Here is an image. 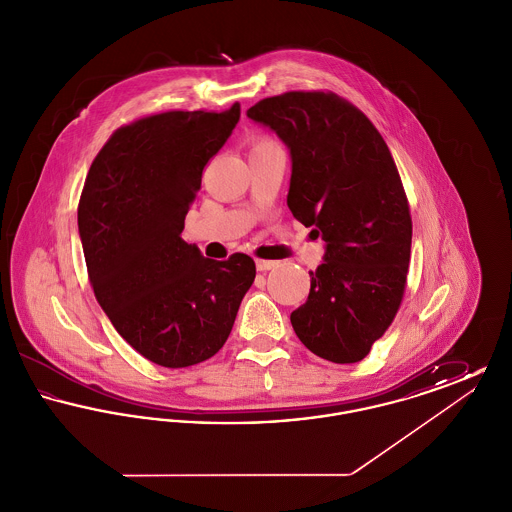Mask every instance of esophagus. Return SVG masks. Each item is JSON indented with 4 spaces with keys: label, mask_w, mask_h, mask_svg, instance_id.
Returning a JSON list of instances; mask_svg holds the SVG:
<instances>
[{
    "label": "esophagus",
    "mask_w": 512,
    "mask_h": 512,
    "mask_svg": "<svg viewBox=\"0 0 512 512\" xmlns=\"http://www.w3.org/2000/svg\"><path fill=\"white\" fill-rule=\"evenodd\" d=\"M255 267L259 272H267V270H272V268L276 267V261H265V259H257L255 261Z\"/></svg>",
    "instance_id": "1"
}]
</instances>
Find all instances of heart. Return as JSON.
<instances>
[{"mask_svg":"<svg viewBox=\"0 0 512 512\" xmlns=\"http://www.w3.org/2000/svg\"><path fill=\"white\" fill-rule=\"evenodd\" d=\"M261 144H268V142H261Z\"/></svg>","mask_w":512,"mask_h":512,"instance_id":"b5f03b06","label":"heart"}]
</instances>
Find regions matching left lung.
<instances>
[{
  "mask_svg": "<svg viewBox=\"0 0 512 512\" xmlns=\"http://www.w3.org/2000/svg\"><path fill=\"white\" fill-rule=\"evenodd\" d=\"M247 117L288 147V207L324 240L293 330L318 357L357 363L395 317L411 259L413 222L390 149L336 94L288 92L249 107Z\"/></svg>",
  "mask_w": 512,
  "mask_h": 512,
  "instance_id": "left-lung-1",
  "label": "left lung"
}]
</instances>
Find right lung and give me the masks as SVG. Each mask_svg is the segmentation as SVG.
<instances>
[{"mask_svg": "<svg viewBox=\"0 0 512 512\" xmlns=\"http://www.w3.org/2000/svg\"><path fill=\"white\" fill-rule=\"evenodd\" d=\"M240 121L228 111H169L119 128L94 159L78 234L101 309L155 365L211 359L255 280L245 253L205 259L182 240L201 172Z\"/></svg>", "mask_w": 512, "mask_h": 512, "instance_id": "obj_1", "label": "right lung"}]
</instances>
